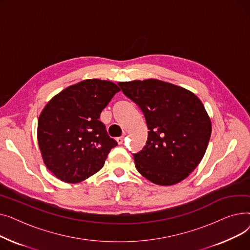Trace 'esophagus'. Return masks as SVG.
<instances>
[{
  "instance_id": "1",
  "label": "esophagus",
  "mask_w": 250,
  "mask_h": 250,
  "mask_svg": "<svg viewBox=\"0 0 250 250\" xmlns=\"http://www.w3.org/2000/svg\"><path fill=\"white\" fill-rule=\"evenodd\" d=\"M124 140H125V137H124V136H123V137H120V138H117V139H116V142H117L118 145H122V144L124 143Z\"/></svg>"
}]
</instances>
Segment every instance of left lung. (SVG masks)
<instances>
[{
  "mask_svg": "<svg viewBox=\"0 0 250 250\" xmlns=\"http://www.w3.org/2000/svg\"><path fill=\"white\" fill-rule=\"evenodd\" d=\"M118 85L141 108L149 129L146 146L134 154L138 171L164 187L186 179L202 161L212 133L203 102L191 91L157 79Z\"/></svg>",
  "mask_w": 250,
  "mask_h": 250,
  "instance_id": "1",
  "label": "left lung"
}]
</instances>
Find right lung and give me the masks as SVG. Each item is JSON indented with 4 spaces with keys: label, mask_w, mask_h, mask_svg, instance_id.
I'll return each mask as SVG.
<instances>
[{
    "label": "right lung",
    "mask_w": 250,
    "mask_h": 250,
    "mask_svg": "<svg viewBox=\"0 0 250 250\" xmlns=\"http://www.w3.org/2000/svg\"><path fill=\"white\" fill-rule=\"evenodd\" d=\"M121 89L111 81L88 79L52 97L38 118L37 141L46 168L63 182H81L103 167L117 143L99 121Z\"/></svg>",
    "instance_id": "add662e5"
}]
</instances>
